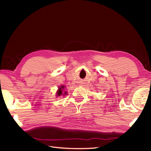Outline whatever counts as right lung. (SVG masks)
I'll return each instance as SVG.
<instances>
[{"instance_id":"add662e5","label":"right lung","mask_w":151,"mask_h":151,"mask_svg":"<svg viewBox=\"0 0 151 151\" xmlns=\"http://www.w3.org/2000/svg\"><path fill=\"white\" fill-rule=\"evenodd\" d=\"M64 88V86H62L60 88H59V89H58V91H57V96H60V95H62V89ZM66 94V93H65V94Z\"/></svg>"}]
</instances>
